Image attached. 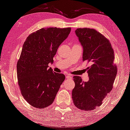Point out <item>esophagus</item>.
<instances>
[{
  "label": "esophagus",
  "instance_id": "1",
  "mask_svg": "<svg viewBox=\"0 0 130 130\" xmlns=\"http://www.w3.org/2000/svg\"><path fill=\"white\" fill-rule=\"evenodd\" d=\"M66 77L67 78V79H68V78H70V79H72V77L70 75H69V74H67V75H66Z\"/></svg>",
  "mask_w": 130,
  "mask_h": 130
}]
</instances>
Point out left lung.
I'll list each match as a JSON object with an SVG mask.
<instances>
[{
  "label": "left lung",
  "mask_w": 130,
  "mask_h": 130,
  "mask_svg": "<svg viewBox=\"0 0 130 130\" xmlns=\"http://www.w3.org/2000/svg\"><path fill=\"white\" fill-rule=\"evenodd\" d=\"M75 33L83 47V61L90 64L86 69L89 79L84 82L74 76L72 99L79 109L90 111L101 106L112 89L117 73L114 51L109 40L95 29L77 28Z\"/></svg>",
  "instance_id": "8db88e82"
}]
</instances>
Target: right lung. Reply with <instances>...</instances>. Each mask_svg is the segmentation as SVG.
Segmentation results:
<instances>
[{
    "mask_svg": "<svg viewBox=\"0 0 130 130\" xmlns=\"http://www.w3.org/2000/svg\"><path fill=\"white\" fill-rule=\"evenodd\" d=\"M71 28H41L26 39L17 63V77L21 94L31 106L47 107L54 101L65 79L63 74L48 69Z\"/></svg>",
    "mask_w": 130,
    "mask_h": 130,
    "instance_id": "right-lung-1",
    "label": "right lung"
}]
</instances>
